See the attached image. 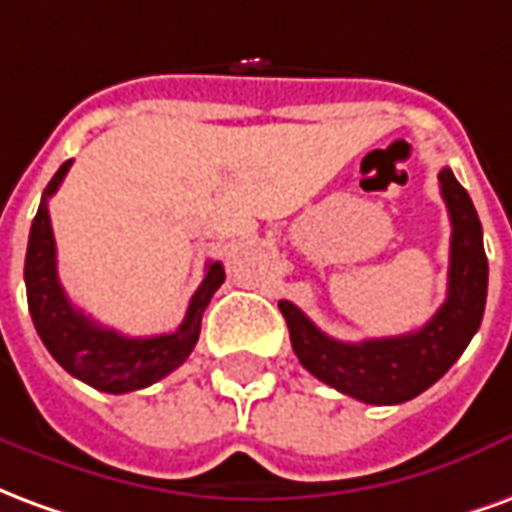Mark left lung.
I'll return each mask as SVG.
<instances>
[{
	"instance_id": "8db88e82",
	"label": "left lung",
	"mask_w": 512,
	"mask_h": 512,
	"mask_svg": "<svg viewBox=\"0 0 512 512\" xmlns=\"http://www.w3.org/2000/svg\"><path fill=\"white\" fill-rule=\"evenodd\" d=\"M439 186L452 224L450 279L447 299L422 329L400 337L343 343L323 334L293 301H279L301 365L318 381L362 403L395 406L425 392L458 362L483 321L488 296L483 224L472 197L450 167L439 172Z\"/></svg>"
}]
</instances>
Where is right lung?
<instances>
[{
    "label": "right lung",
    "instance_id": "add662e5",
    "mask_svg": "<svg viewBox=\"0 0 512 512\" xmlns=\"http://www.w3.org/2000/svg\"><path fill=\"white\" fill-rule=\"evenodd\" d=\"M71 164L73 161H65L57 169V175L49 180L29 230L27 260H24L29 315L49 354L73 378L109 395H126L156 384L189 359L200 340L202 312L224 282V268L219 260L208 263L202 285L191 296L186 318L172 334L126 337L95 323L90 315L73 307L57 277V246H54V230L49 219V197L60 189Z\"/></svg>",
    "mask_w": 512,
    "mask_h": 512
}]
</instances>
